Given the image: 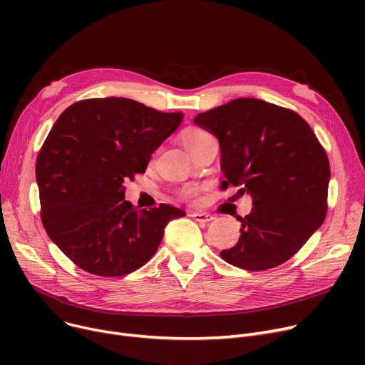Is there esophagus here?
<instances>
[{
	"instance_id": "obj_1",
	"label": "esophagus",
	"mask_w": 365,
	"mask_h": 365,
	"mask_svg": "<svg viewBox=\"0 0 365 365\" xmlns=\"http://www.w3.org/2000/svg\"><path fill=\"white\" fill-rule=\"evenodd\" d=\"M190 217H194L200 223H208V222H212L215 219L212 215L202 213V212H192V213H190Z\"/></svg>"
}]
</instances>
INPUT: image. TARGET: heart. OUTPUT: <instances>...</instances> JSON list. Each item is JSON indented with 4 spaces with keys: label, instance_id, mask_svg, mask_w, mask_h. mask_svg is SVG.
I'll return each instance as SVG.
<instances>
[{
    "label": "heart",
    "instance_id": "heart-1",
    "mask_svg": "<svg viewBox=\"0 0 365 365\" xmlns=\"http://www.w3.org/2000/svg\"><path fill=\"white\" fill-rule=\"evenodd\" d=\"M210 139H213L212 134L197 127H187L180 133V142L190 153H194L200 146H202Z\"/></svg>",
    "mask_w": 365,
    "mask_h": 365
}]
</instances>
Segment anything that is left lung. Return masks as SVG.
<instances>
[{
  "label": "left lung",
  "mask_w": 365,
  "mask_h": 365,
  "mask_svg": "<svg viewBox=\"0 0 365 365\" xmlns=\"http://www.w3.org/2000/svg\"><path fill=\"white\" fill-rule=\"evenodd\" d=\"M194 123L220 145L229 185L253 200L238 217L240 240L220 257L245 271L271 269L294 256L327 215L330 164L300 115L274 103L241 98L198 113Z\"/></svg>",
  "instance_id": "obj_1"
}]
</instances>
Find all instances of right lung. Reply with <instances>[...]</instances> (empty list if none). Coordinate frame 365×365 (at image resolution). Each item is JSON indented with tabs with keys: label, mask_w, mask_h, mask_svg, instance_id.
Wrapping results in <instances>:
<instances>
[{
	"label": "right lung",
	"mask_w": 365,
	"mask_h": 365,
	"mask_svg": "<svg viewBox=\"0 0 365 365\" xmlns=\"http://www.w3.org/2000/svg\"><path fill=\"white\" fill-rule=\"evenodd\" d=\"M182 120V112L103 98L71 105L54 123L35 167L41 220L50 240L86 272H134L157 253L167 223L185 216L167 204L138 210L124 200V182L145 173Z\"/></svg>",
	"instance_id": "1"
}]
</instances>
